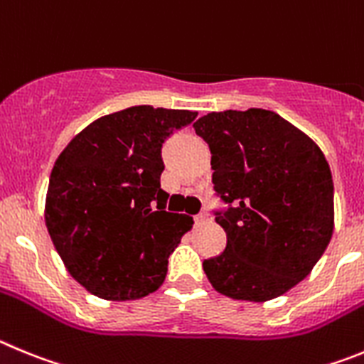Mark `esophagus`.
<instances>
[{
	"label": "esophagus",
	"instance_id": "obj_1",
	"mask_svg": "<svg viewBox=\"0 0 364 364\" xmlns=\"http://www.w3.org/2000/svg\"><path fill=\"white\" fill-rule=\"evenodd\" d=\"M208 221H210V215L208 214H198L194 218V223L198 225V227L199 225H205V223H208Z\"/></svg>",
	"mask_w": 364,
	"mask_h": 364
}]
</instances>
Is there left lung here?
Listing matches in <instances>:
<instances>
[{"mask_svg": "<svg viewBox=\"0 0 364 364\" xmlns=\"http://www.w3.org/2000/svg\"><path fill=\"white\" fill-rule=\"evenodd\" d=\"M194 130L212 154L227 208L215 223L227 247L203 261L212 287L241 301L274 299L309 276L333 232L332 172L319 146L276 112L225 110Z\"/></svg>", "mask_w": 364, "mask_h": 364, "instance_id": "1", "label": "left lung"}]
</instances>
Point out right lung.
Masks as SVG:
<instances>
[{
  "label": "right lung",
  "mask_w": 364,
  "mask_h": 364,
  "mask_svg": "<svg viewBox=\"0 0 364 364\" xmlns=\"http://www.w3.org/2000/svg\"><path fill=\"white\" fill-rule=\"evenodd\" d=\"M196 116L130 107L92 121L55 159L45 223L68 274L94 296L141 299L165 281L194 221L166 212L161 149Z\"/></svg>",
  "instance_id": "add662e5"
}]
</instances>
